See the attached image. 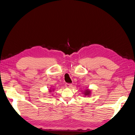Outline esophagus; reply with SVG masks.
I'll list each match as a JSON object with an SVG mask.
<instances>
[{
  "instance_id": "obj_1",
  "label": "esophagus",
  "mask_w": 135,
  "mask_h": 135,
  "mask_svg": "<svg viewBox=\"0 0 135 135\" xmlns=\"http://www.w3.org/2000/svg\"><path fill=\"white\" fill-rule=\"evenodd\" d=\"M72 84H71V83H65V87H67V88H70V87H72Z\"/></svg>"
}]
</instances>
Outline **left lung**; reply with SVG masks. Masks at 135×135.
<instances>
[{
	"label": "left lung",
	"instance_id": "left-lung-1",
	"mask_svg": "<svg viewBox=\"0 0 135 135\" xmlns=\"http://www.w3.org/2000/svg\"><path fill=\"white\" fill-rule=\"evenodd\" d=\"M89 91H88V90H87V91H85V95H88V94H89Z\"/></svg>",
	"mask_w": 135,
	"mask_h": 135
}]
</instances>
